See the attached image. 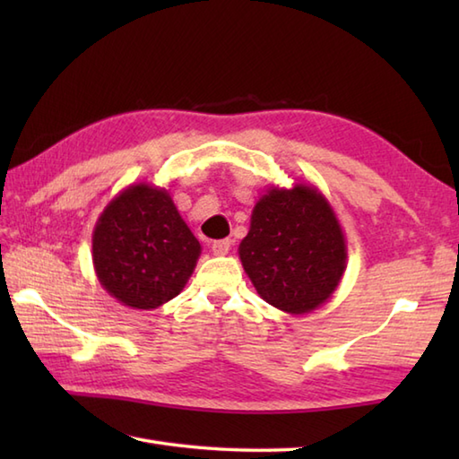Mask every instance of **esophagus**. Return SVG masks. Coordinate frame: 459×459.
I'll use <instances>...</instances> for the list:
<instances>
[{
  "instance_id": "esophagus-1",
  "label": "esophagus",
  "mask_w": 459,
  "mask_h": 459,
  "mask_svg": "<svg viewBox=\"0 0 459 459\" xmlns=\"http://www.w3.org/2000/svg\"><path fill=\"white\" fill-rule=\"evenodd\" d=\"M211 250H212V255H214V256H224V255H229V250H230V240H229V238L214 240L212 245H211Z\"/></svg>"
}]
</instances>
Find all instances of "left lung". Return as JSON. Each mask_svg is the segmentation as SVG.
Here are the masks:
<instances>
[{"label":"left lung","mask_w":459,"mask_h":459,"mask_svg":"<svg viewBox=\"0 0 459 459\" xmlns=\"http://www.w3.org/2000/svg\"><path fill=\"white\" fill-rule=\"evenodd\" d=\"M238 256L262 299L304 316L335 294L347 268V240L316 185H270L252 209Z\"/></svg>","instance_id":"1"}]
</instances>
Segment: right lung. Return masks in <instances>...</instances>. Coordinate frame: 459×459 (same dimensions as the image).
I'll use <instances>...</instances> for the list:
<instances>
[{"mask_svg":"<svg viewBox=\"0 0 459 459\" xmlns=\"http://www.w3.org/2000/svg\"><path fill=\"white\" fill-rule=\"evenodd\" d=\"M201 245L169 191L132 183L106 204L92 232V264L100 286L120 304L155 309L181 294Z\"/></svg>","mask_w":459,"mask_h":459,"instance_id":"obj_1","label":"right lung"}]
</instances>
